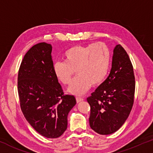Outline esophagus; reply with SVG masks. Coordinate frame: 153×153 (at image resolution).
Listing matches in <instances>:
<instances>
[{
    "label": "esophagus",
    "instance_id": "obj_1",
    "mask_svg": "<svg viewBox=\"0 0 153 153\" xmlns=\"http://www.w3.org/2000/svg\"><path fill=\"white\" fill-rule=\"evenodd\" d=\"M83 100V98H80V97H76V101L77 102H81V101Z\"/></svg>",
    "mask_w": 153,
    "mask_h": 153
}]
</instances>
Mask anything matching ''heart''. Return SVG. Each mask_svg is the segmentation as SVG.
<instances>
[{
    "mask_svg": "<svg viewBox=\"0 0 153 153\" xmlns=\"http://www.w3.org/2000/svg\"><path fill=\"white\" fill-rule=\"evenodd\" d=\"M65 62L53 65L55 77L64 85H69L76 70L77 76L72 81L68 91L77 96L86 93L91 86H97L106 78L111 61V53L104 43L77 45L64 53Z\"/></svg>",
    "mask_w": 153,
    "mask_h": 153,
    "instance_id": "b5f03b06",
    "label": "heart"
}]
</instances>
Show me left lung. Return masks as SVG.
<instances>
[{"instance_id": "8db88e82", "label": "left lung", "mask_w": 153, "mask_h": 153, "mask_svg": "<svg viewBox=\"0 0 153 153\" xmlns=\"http://www.w3.org/2000/svg\"><path fill=\"white\" fill-rule=\"evenodd\" d=\"M134 91L132 62L121 45H117L109 75L87 98L91 109L89 120L92 130L102 135L119 130L132 110Z\"/></svg>"}]
</instances>
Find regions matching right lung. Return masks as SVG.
Returning a JSON list of instances; mask_svg holds the SVG:
<instances>
[{
    "label": "right lung",
    "instance_id": "right-lung-1",
    "mask_svg": "<svg viewBox=\"0 0 153 153\" xmlns=\"http://www.w3.org/2000/svg\"><path fill=\"white\" fill-rule=\"evenodd\" d=\"M52 46L36 44L25 53L18 73L20 107L31 126L46 138L61 136L67 116L75 105L74 96L64 94L53 72Z\"/></svg>",
    "mask_w": 153,
    "mask_h": 153
}]
</instances>
